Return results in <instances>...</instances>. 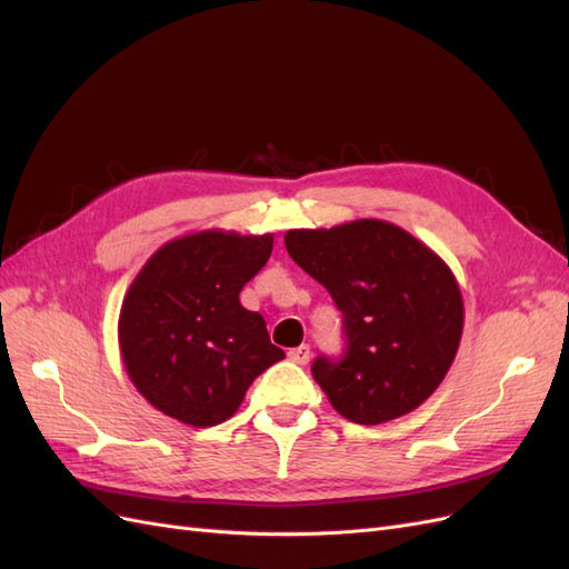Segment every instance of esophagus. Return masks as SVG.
<instances>
[{"instance_id":"34e87169","label":"esophagus","mask_w":569,"mask_h":569,"mask_svg":"<svg viewBox=\"0 0 569 569\" xmlns=\"http://www.w3.org/2000/svg\"><path fill=\"white\" fill-rule=\"evenodd\" d=\"M288 358L293 360V362H298V366H308V360H310V346L302 343V346H298V348H290Z\"/></svg>"}]
</instances>
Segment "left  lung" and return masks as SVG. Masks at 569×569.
<instances>
[{
  "instance_id": "1",
  "label": "left lung",
  "mask_w": 569,
  "mask_h": 569,
  "mask_svg": "<svg viewBox=\"0 0 569 569\" xmlns=\"http://www.w3.org/2000/svg\"><path fill=\"white\" fill-rule=\"evenodd\" d=\"M286 250L343 315V358L312 362L333 409L360 426L418 409L442 385L463 331L461 290L445 259L380 218L288 230Z\"/></svg>"
}]
</instances>
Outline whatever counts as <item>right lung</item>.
<instances>
[{"mask_svg": "<svg viewBox=\"0 0 569 569\" xmlns=\"http://www.w3.org/2000/svg\"><path fill=\"white\" fill-rule=\"evenodd\" d=\"M271 250V232L213 228L166 242L141 267L122 300L118 339L129 380L153 409L192 428L218 426L286 358L264 317L240 302Z\"/></svg>", "mask_w": 569, "mask_h": 569, "instance_id": "right-lung-1", "label": "right lung"}]
</instances>
